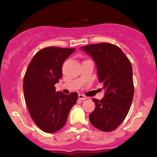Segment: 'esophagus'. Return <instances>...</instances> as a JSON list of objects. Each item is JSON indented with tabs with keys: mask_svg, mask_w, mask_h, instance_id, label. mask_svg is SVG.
<instances>
[{
	"mask_svg": "<svg viewBox=\"0 0 157 157\" xmlns=\"http://www.w3.org/2000/svg\"><path fill=\"white\" fill-rule=\"evenodd\" d=\"M78 98H79V100H86V99H87V97H86L85 95L81 94H80L78 95Z\"/></svg>",
	"mask_w": 157,
	"mask_h": 157,
	"instance_id": "1",
	"label": "esophagus"
}]
</instances>
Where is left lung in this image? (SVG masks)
Here are the masks:
<instances>
[{
	"mask_svg": "<svg viewBox=\"0 0 157 157\" xmlns=\"http://www.w3.org/2000/svg\"><path fill=\"white\" fill-rule=\"evenodd\" d=\"M80 49L92 57L98 81L105 90L102 100H92L96 106L89 120L99 130L112 131L125 120L132 102V66L118 46L109 43L87 45Z\"/></svg>",
	"mask_w": 157,
	"mask_h": 157,
	"instance_id": "obj_1",
	"label": "left lung"
}]
</instances>
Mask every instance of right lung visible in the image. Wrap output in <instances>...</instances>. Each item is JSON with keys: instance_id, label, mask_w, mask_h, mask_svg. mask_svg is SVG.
Returning <instances> with one entry per match:
<instances>
[{"instance_id": "1", "label": "right lung", "mask_w": 157, "mask_h": 157, "mask_svg": "<svg viewBox=\"0 0 157 157\" xmlns=\"http://www.w3.org/2000/svg\"><path fill=\"white\" fill-rule=\"evenodd\" d=\"M75 48L47 47L32 59L23 79V94L30 116L39 128L55 133L66 124L78 94L66 95L56 91L55 85L62 77V66Z\"/></svg>"}]
</instances>
